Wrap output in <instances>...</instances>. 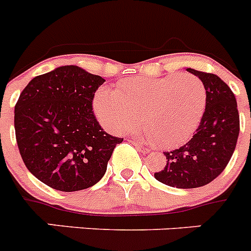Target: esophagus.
<instances>
[{"mask_svg":"<svg viewBox=\"0 0 251 251\" xmlns=\"http://www.w3.org/2000/svg\"><path fill=\"white\" fill-rule=\"evenodd\" d=\"M132 144H134L135 147L138 148V149L140 150L141 152H144V154H147V152H149V149H148V148H145V147H143V145H141V144L139 143V141H134V140H132Z\"/></svg>","mask_w":251,"mask_h":251,"instance_id":"obj_1","label":"esophagus"}]
</instances>
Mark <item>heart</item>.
Returning <instances> with one entry per match:
<instances>
[{
    "mask_svg": "<svg viewBox=\"0 0 251 251\" xmlns=\"http://www.w3.org/2000/svg\"><path fill=\"white\" fill-rule=\"evenodd\" d=\"M95 112L104 127L125 132L143 123V135L160 148L186 143L198 127L206 107V88L192 74L163 78H130L117 89L102 87L96 93Z\"/></svg>",
    "mask_w": 251,
    "mask_h": 251,
    "instance_id": "heart-1",
    "label": "heart"
}]
</instances>
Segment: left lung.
Wrapping results in <instances>:
<instances>
[{
	"instance_id": "8db88e82",
	"label": "left lung",
	"mask_w": 251,
	"mask_h": 251,
	"mask_svg": "<svg viewBox=\"0 0 251 251\" xmlns=\"http://www.w3.org/2000/svg\"><path fill=\"white\" fill-rule=\"evenodd\" d=\"M206 88V108L191 140L164 151V169L154 173L159 182L177 188H197L224 172L236 148L240 119L235 95L216 74L187 68Z\"/></svg>"
}]
</instances>
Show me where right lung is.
Instances as JSON below:
<instances>
[{"label":"right lung","mask_w":251,"mask_h":251,"mask_svg":"<svg viewBox=\"0 0 251 251\" xmlns=\"http://www.w3.org/2000/svg\"><path fill=\"white\" fill-rule=\"evenodd\" d=\"M106 80L77 65L35 77L15 106V134L26 168L63 192L92 187L106 173L117 144L93 112L96 91Z\"/></svg>","instance_id":"1"}]
</instances>
